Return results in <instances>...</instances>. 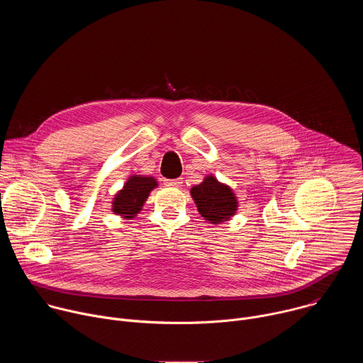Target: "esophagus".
<instances>
[{"instance_id": "1", "label": "esophagus", "mask_w": 363, "mask_h": 363, "mask_svg": "<svg viewBox=\"0 0 363 363\" xmlns=\"http://www.w3.org/2000/svg\"><path fill=\"white\" fill-rule=\"evenodd\" d=\"M181 184H182V179H167L165 181V185L167 186H172V188H179L181 186Z\"/></svg>"}]
</instances>
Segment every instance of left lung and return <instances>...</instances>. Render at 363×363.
Wrapping results in <instances>:
<instances>
[{"label":"left lung","instance_id":"obj_1","mask_svg":"<svg viewBox=\"0 0 363 363\" xmlns=\"http://www.w3.org/2000/svg\"><path fill=\"white\" fill-rule=\"evenodd\" d=\"M191 195L201 217L211 224L228 221L238 208L233 189L213 175L205 177L199 185L192 186Z\"/></svg>","mask_w":363,"mask_h":363}]
</instances>
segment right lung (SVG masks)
I'll return each instance as SVG.
<instances>
[{"label":"right lung","instance_id":"1","mask_svg":"<svg viewBox=\"0 0 363 363\" xmlns=\"http://www.w3.org/2000/svg\"><path fill=\"white\" fill-rule=\"evenodd\" d=\"M158 186V181L152 177L132 175L125 182L123 188L115 195L112 211L126 220H132L139 214L150 191Z\"/></svg>","mask_w":363,"mask_h":363}]
</instances>
